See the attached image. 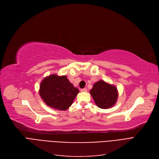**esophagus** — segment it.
<instances>
[{
    "mask_svg": "<svg viewBox=\"0 0 159 159\" xmlns=\"http://www.w3.org/2000/svg\"><path fill=\"white\" fill-rule=\"evenodd\" d=\"M81 92H87V88L81 89Z\"/></svg>",
    "mask_w": 159,
    "mask_h": 159,
    "instance_id": "34e87169",
    "label": "esophagus"
}]
</instances>
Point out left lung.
<instances>
[{"label": "left lung", "mask_w": 159, "mask_h": 159, "mask_svg": "<svg viewBox=\"0 0 159 159\" xmlns=\"http://www.w3.org/2000/svg\"><path fill=\"white\" fill-rule=\"evenodd\" d=\"M96 104L101 109H108L112 107L118 98L117 89L113 85L100 80L96 82L90 90Z\"/></svg>", "instance_id": "obj_1"}]
</instances>
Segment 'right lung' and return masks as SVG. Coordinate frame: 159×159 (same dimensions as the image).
<instances>
[{
  "instance_id": "1",
  "label": "right lung",
  "mask_w": 159,
  "mask_h": 159,
  "mask_svg": "<svg viewBox=\"0 0 159 159\" xmlns=\"http://www.w3.org/2000/svg\"><path fill=\"white\" fill-rule=\"evenodd\" d=\"M79 90L67 79L66 75L53 74L45 78L40 85L39 94L48 106L65 111L72 105Z\"/></svg>"
}]
</instances>
